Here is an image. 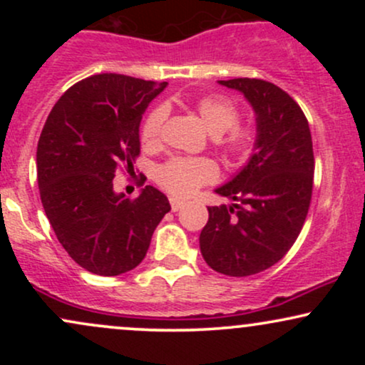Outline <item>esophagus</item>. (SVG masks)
Returning <instances> with one entry per match:
<instances>
[{"label":"esophagus","mask_w":365,"mask_h":365,"mask_svg":"<svg viewBox=\"0 0 365 365\" xmlns=\"http://www.w3.org/2000/svg\"><path fill=\"white\" fill-rule=\"evenodd\" d=\"M170 204H171V211H173V212L180 211V209H182L183 206H185V202H183V200L177 199V197H171V199H170Z\"/></svg>","instance_id":"34e87169"}]
</instances>
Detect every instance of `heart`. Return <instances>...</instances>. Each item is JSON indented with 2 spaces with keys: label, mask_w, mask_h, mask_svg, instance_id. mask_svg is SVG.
<instances>
[{
  "label": "heart",
  "mask_w": 365,
  "mask_h": 365,
  "mask_svg": "<svg viewBox=\"0 0 365 365\" xmlns=\"http://www.w3.org/2000/svg\"><path fill=\"white\" fill-rule=\"evenodd\" d=\"M194 110L215 144L225 154L233 158H247L257 144V130L252 125L238 123V108L228 98L220 94L200 96L194 101ZM168 116V108L158 104L148 113L140 125L142 144L153 148L159 144L161 130ZM216 168L207 159L173 158L156 171V182L170 194L188 197L195 194L204 183L216 180Z\"/></svg>",
  "instance_id": "b5f03b06"
}]
</instances>
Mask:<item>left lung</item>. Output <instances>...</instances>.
Instances as JSON below:
<instances>
[{"mask_svg":"<svg viewBox=\"0 0 365 365\" xmlns=\"http://www.w3.org/2000/svg\"><path fill=\"white\" fill-rule=\"evenodd\" d=\"M220 83L250 103L257 144L240 173L216 188L237 204L207 207L199 245L212 269L242 278L274 266L295 244L311 206L312 137L299 104L274 83L261 78Z\"/></svg>","mask_w":365,"mask_h":365,"instance_id":"1","label":"left lung"}]
</instances>
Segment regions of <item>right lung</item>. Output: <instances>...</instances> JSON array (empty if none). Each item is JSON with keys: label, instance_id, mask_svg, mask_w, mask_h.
Returning a JSON list of instances; mask_svg holds the SVG:
<instances>
[{"label": "right lung", "instance_id": "1", "mask_svg": "<svg viewBox=\"0 0 365 365\" xmlns=\"http://www.w3.org/2000/svg\"><path fill=\"white\" fill-rule=\"evenodd\" d=\"M166 82L99 73L58 99L37 144L41 202L56 238L78 266L101 276L133 269L171 206L145 185L128 199L113 190L116 170H133L139 127Z\"/></svg>", "mask_w": 365, "mask_h": 365}]
</instances>
